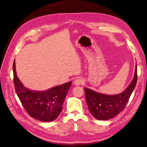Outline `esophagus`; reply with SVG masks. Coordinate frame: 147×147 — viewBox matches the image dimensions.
<instances>
[{"label": "esophagus", "mask_w": 147, "mask_h": 147, "mask_svg": "<svg viewBox=\"0 0 147 147\" xmlns=\"http://www.w3.org/2000/svg\"><path fill=\"white\" fill-rule=\"evenodd\" d=\"M84 80L82 78H78L74 82V84L75 85H80L84 83Z\"/></svg>", "instance_id": "1"}]
</instances>
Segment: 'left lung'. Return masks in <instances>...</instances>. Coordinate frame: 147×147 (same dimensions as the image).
<instances>
[{"mask_svg": "<svg viewBox=\"0 0 147 147\" xmlns=\"http://www.w3.org/2000/svg\"><path fill=\"white\" fill-rule=\"evenodd\" d=\"M137 81V69L136 66L134 77L126 90L121 94L110 96L102 94L84 88L88 109L94 118L107 120L118 115L124 110L129 99Z\"/></svg>", "mask_w": 147, "mask_h": 147, "instance_id": "left-lung-1", "label": "left lung"}]
</instances>
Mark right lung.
<instances>
[{
  "mask_svg": "<svg viewBox=\"0 0 147 147\" xmlns=\"http://www.w3.org/2000/svg\"><path fill=\"white\" fill-rule=\"evenodd\" d=\"M13 83L16 94L25 110L31 117L42 121H52L61 113L72 82L64 83L45 91H32L26 88L17 77L13 62Z\"/></svg>",
  "mask_w": 147,
  "mask_h": 147,
  "instance_id": "right-lung-1",
  "label": "right lung"
}]
</instances>
